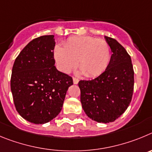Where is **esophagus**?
I'll use <instances>...</instances> for the list:
<instances>
[{"label": "esophagus", "instance_id": "esophagus-1", "mask_svg": "<svg viewBox=\"0 0 152 152\" xmlns=\"http://www.w3.org/2000/svg\"><path fill=\"white\" fill-rule=\"evenodd\" d=\"M73 83H74L75 85H76V84H78V83H79V79H76V78H73Z\"/></svg>", "mask_w": 152, "mask_h": 152}]
</instances>
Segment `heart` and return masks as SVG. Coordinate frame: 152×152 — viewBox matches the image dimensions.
Returning <instances> with one entry per match:
<instances>
[{
  "label": "heart",
  "mask_w": 152,
  "mask_h": 152,
  "mask_svg": "<svg viewBox=\"0 0 152 152\" xmlns=\"http://www.w3.org/2000/svg\"><path fill=\"white\" fill-rule=\"evenodd\" d=\"M54 56L58 69L69 73L78 66L88 78L96 77L104 73L110 61V48L103 39L91 36L71 37L64 47L54 48Z\"/></svg>",
  "instance_id": "1"
}]
</instances>
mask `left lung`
<instances>
[{"label": "left lung", "instance_id": "obj_1", "mask_svg": "<svg viewBox=\"0 0 152 152\" xmlns=\"http://www.w3.org/2000/svg\"><path fill=\"white\" fill-rule=\"evenodd\" d=\"M112 54L103 73L92 80H81L80 101L86 115L98 123L113 122L129 107L133 93L131 57L117 40L104 36Z\"/></svg>", "mask_w": 152, "mask_h": 152}]
</instances>
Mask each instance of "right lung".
Instances as JSON below:
<instances>
[{"label":"right lung","instance_id":"add662e5","mask_svg":"<svg viewBox=\"0 0 152 152\" xmlns=\"http://www.w3.org/2000/svg\"><path fill=\"white\" fill-rule=\"evenodd\" d=\"M54 35L39 37L26 46L12 69L10 88L20 115L35 124L55 118L73 79L54 66Z\"/></svg>","mask_w":152,"mask_h":152}]
</instances>
